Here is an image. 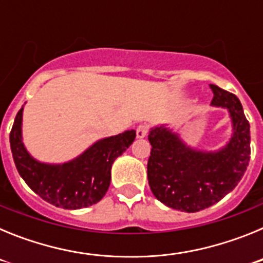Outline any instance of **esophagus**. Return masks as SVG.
<instances>
[{
  "mask_svg": "<svg viewBox=\"0 0 263 263\" xmlns=\"http://www.w3.org/2000/svg\"><path fill=\"white\" fill-rule=\"evenodd\" d=\"M147 133H148L147 125H139V126L137 127V138L139 139L145 138V137L147 136Z\"/></svg>",
  "mask_w": 263,
  "mask_h": 263,
  "instance_id": "1",
  "label": "esophagus"
}]
</instances>
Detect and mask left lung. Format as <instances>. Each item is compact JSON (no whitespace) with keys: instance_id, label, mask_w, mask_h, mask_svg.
I'll list each match as a JSON object with an SVG mask.
<instances>
[{"instance_id":"1","label":"left lung","mask_w":263,"mask_h":263,"mask_svg":"<svg viewBox=\"0 0 263 263\" xmlns=\"http://www.w3.org/2000/svg\"><path fill=\"white\" fill-rule=\"evenodd\" d=\"M211 105L227 109L232 122V136L222 147L188 146L168 125L153 126L148 133V185L160 203L182 212H199L218 203L240 183L250 160V125L240 100L217 85L211 84Z\"/></svg>"}]
</instances>
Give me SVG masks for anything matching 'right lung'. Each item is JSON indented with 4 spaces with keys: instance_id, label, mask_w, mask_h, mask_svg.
I'll use <instances>...</instances> for the list:
<instances>
[{
    "instance_id": "right-lung-1",
    "label": "right lung",
    "mask_w": 263,
    "mask_h": 263,
    "mask_svg": "<svg viewBox=\"0 0 263 263\" xmlns=\"http://www.w3.org/2000/svg\"><path fill=\"white\" fill-rule=\"evenodd\" d=\"M23 106L10 132V147L18 173L32 191L63 210H80L99 203L110 184L111 164L136 138V130L99 139L64 163L39 162L27 152L22 137Z\"/></svg>"
}]
</instances>
